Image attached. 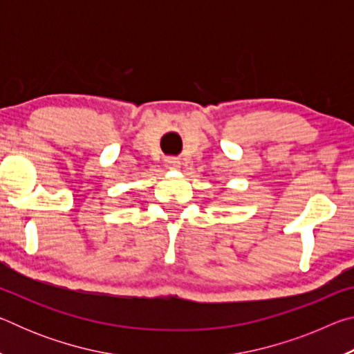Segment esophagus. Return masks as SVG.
I'll return each mask as SVG.
<instances>
[{"label": "esophagus", "mask_w": 354, "mask_h": 354, "mask_svg": "<svg viewBox=\"0 0 354 354\" xmlns=\"http://www.w3.org/2000/svg\"><path fill=\"white\" fill-rule=\"evenodd\" d=\"M179 160L176 159V158H167L165 159V167L167 169H171V170H176V169H179Z\"/></svg>", "instance_id": "esophagus-1"}]
</instances>
